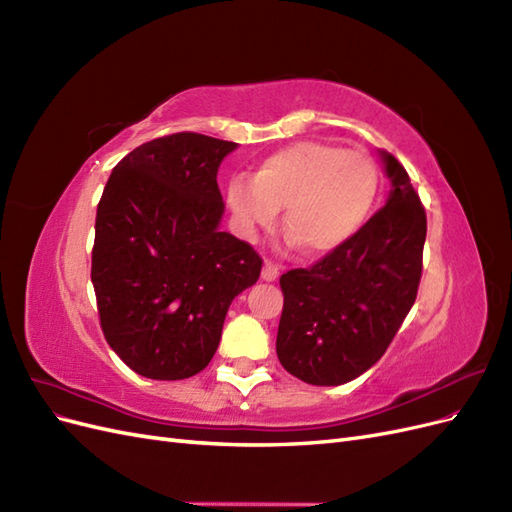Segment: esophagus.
<instances>
[{"label": "esophagus", "mask_w": 512, "mask_h": 512, "mask_svg": "<svg viewBox=\"0 0 512 512\" xmlns=\"http://www.w3.org/2000/svg\"><path fill=\"white\" fill-rule=\"evenodd\" d=\"M277 277H280V269H277V265H273V262H265V267H262V280L265 282H275Z\"/></svg>", "instance_id": "esophagus-1"}]
</instances>
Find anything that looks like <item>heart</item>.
<instances>
[{"mask_svg": "<svg viewBox=\"0 0 512 512\" xmlns=\"http://www.w3.org/2000/svg\"><path fill=\"white\" fill-rule=\"evenodd\" d=\"M380 192L376 160L361 149L303 141L275 151L254 177H232L226 200L245 237L284 228L307 254H327L359 232Z\"/></svg>", "mask_w": 512, "mask_h": 512, "instance_id": "b5f03b06", "label": "heart"}]
</instances>
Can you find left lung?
Masks as SVG:
<instances>
[{"label":"left lung","instance_id":"obj_1","mask_svg":"<svg viewBox=\"0 0 512 512\" xmlns=\"http://www.w3.org/2000/svg\"><path fill=\"white\" fill-rule=\"evenodd\" d=\"M393 190L342 247L280 277L277 359L316 386L359 378L380 361L416 301L427 237L425 207L406 168L382 151Z\"/></svg>","mask_w":512,"mask_h":512}]
</instances>
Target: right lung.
Segmentation results:
<instances>
[{
	"instance_id": "add662e5",
	"label": "right lung",
	"mask_w": 512,
	"mask_h": 512,
	"mask_svg": "<svg viewBox=\"0 0 512 512\" xmlns=\"http://www.w3.org/2000/svg\"><path fill=\"white\" fill-rule=\"evenodd\" d=\"M237 143L177 132L130 151L96 213L91 282L119 359L151 380H183L218 350L232 299L262 258L220 230L218 168Z\"/></svg>"
}]
</instances>
